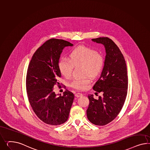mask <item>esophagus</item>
I'll use <instances>...</instances> for the list:
<instances>
[{
	"label": "esophagus",
	"instance_id": "1",
	"mask_svg": "<svg viewBox=\"0 0 150 150\" xmlns=\"http://www.w3.org/2000/svg\"><path fill=\"white\" fill-rule=\"evenodd\" d=\"M82 96H83V94H82V93H77L75 94V96H76V97H80Z\"/></svg>",
	"mask_w": 150,
	"mask_h": 150
}]
</instances>
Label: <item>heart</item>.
I'll return each mask as SVG.
<instances>
[{
    "mask_svg": "<svg viewBox=\"0 0 150 150\" xmlns=\"http://www.w3.org/2000/svg\"><path fill=\"white\" fill-rule=\"evenodd\" d=\"M104 65V57L95 50L85 46H79L70 53V59L63 57L58 62L61 74L66 78L72 75L74 67L82 66L83 74L86 76L75 78L69 83L74 89L84 90L91 83L90 77H96L101 72Z\"/></svg>",
    "mask_w": 150,
    "mask_h": 150,
    "instance_id": "obj_1",
    "label": "heart"
}]
</instances>
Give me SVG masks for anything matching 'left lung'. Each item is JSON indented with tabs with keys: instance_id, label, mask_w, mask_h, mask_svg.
Masks as SVG:
<instances>
[{
	"instance_id": "8db88e82",
	"label": "left lung",
	"mask_w": 150,
	"mask_h": 150,
	"mask_svg": "<svg viewBox=\"0 0 150 150\" xmlns=\"http://www.w3.org/2000/svg\"><path fill=\"white\" fill-rule=\"evenodd\" d=\"M92 40L105 46L106 56L100 76L93 87L103 96L98 99L93 95L88 96L87 116L94 125L104 126L117 116L124 105L128 90L127 70L125 58L111 39L101 37Z\"/></svg>"
}]
</instances>
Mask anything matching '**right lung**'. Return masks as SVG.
I'll list each match as a JSON object with an SVG mask.
<instances>
[{"label": "right lung", "instance_id": "add662e5", "mask_svg": "<svg viewBox=\"0 0 150 150\" xmlns=\"http://www.w3.org/2000/svg\"><path fill=\"white\" fill-rule=\"evenodd\" d=\"M73 46L67 41L51 39L38 48L29 64L26 76L28 100L38 117L47 125H60L69 117L74 94L67 90L63 96H57L54 86L61 87L58 62L62 50Z\"/></svg>", "mask_w": 150, "mask_h": 150}]
</instances>
